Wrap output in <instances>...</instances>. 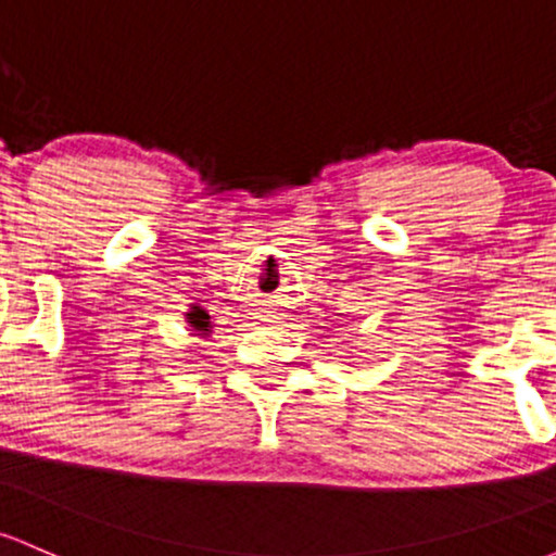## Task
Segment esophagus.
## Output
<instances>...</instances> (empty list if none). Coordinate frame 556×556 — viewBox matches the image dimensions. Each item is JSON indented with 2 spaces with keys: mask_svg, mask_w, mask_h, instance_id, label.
<instances>
[{
  "mask_svg": "<svg viewBox=\"0 0 556 556\" xmlns=\"http://www.w3.org/2000/svg\"><path fill=\"white\" fill-rule=\"evenodd\" d=\"M263 319H266V323H274V319H279V317L274 308H266V312H263Z\"/></svg>",
  "mask_w": 556,
  "mask_h": 556,
  "instance_id": "1",
  "label": "esophagus"
}]
</instances>
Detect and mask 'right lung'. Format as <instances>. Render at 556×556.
<instances>
[{"mask_svg":"<svg viewBox=\"0 0 556 556\" xmlns=\"http://www.w3.org/2000/svg\"><path fill=\"white\" fill-rule=\"evenodd\" d=\"M186 319H189L191 327H197V330H204V332L210 330V314L200 306H191V312L186 314Z\"/></svg>","mask_w":556,"mask_h":556,"instance_id":"1","label":"right lung"}]
</instances>
